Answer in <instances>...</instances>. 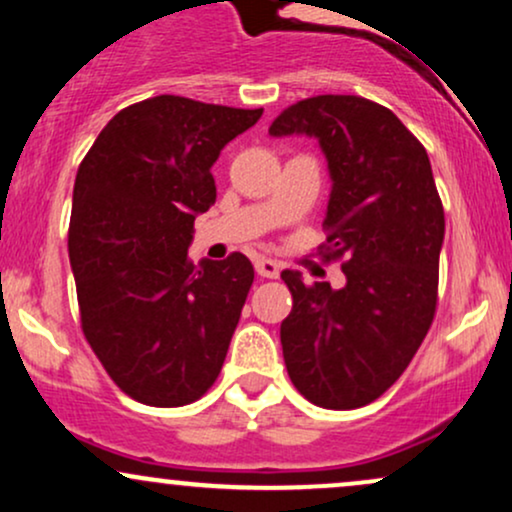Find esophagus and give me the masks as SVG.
<instances>
[{"mask_svg": "<svg viewBox=\"0 0 512 512\" xmlns=\"http://www.w3.org/2000/svg\"><path fill=\"white\" fill-rule=\"evenodd\" d=\"M255 272L264 276V279H276V276H279V272H281V264L276 260H269V257H257Z\"/></svg>", "mask_w": 512, "mask_h": 512, "instance_id": "1", "label": "esophagus"}]
</instances>
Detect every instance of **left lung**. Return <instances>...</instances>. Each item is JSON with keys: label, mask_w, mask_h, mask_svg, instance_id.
I'll list each match as a JSON object with an SVG mask.
<instances>
[{"label": "left lung", "mask_w": 512, "mask_h": 512, "mask_svg": "<svg viewBox=\"0 0 512 512\" xmlns=\"http://www.w3.org/2000/svg\"><path fill=\"white\" fill-rule=\"evenodd\" d=\"M269 134L320 144L332 178L322 257H344L346 276L332 289L281 272L293 296L281 322L286 370L317 407H366L395 385L436 315L445 214L431 161L392 110L361 96L305 98Z\"/></svg>", "instance_id": "1"}]
</instances>
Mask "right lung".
I'll list each match as a JSON object with an SVG mask.
<instances>
[{"label":"right lung","mask_w":512,"mask_h":512,"mask_svg":"<svg viewBox=\"0 0 512 512\" xmlns=\"http://www.w3.org/2000/svg\"><path fill=\"white\" fill-rule=\"evenodd\" d=\"M262 117L182 96L120 110L81 161L69 262L81 330L125 395L195 402L219 378L255 279L250 260L195 264L197 214L216 202L211 166Z\"/></svg>","instance_id":"add662e5"}]
</instances>
